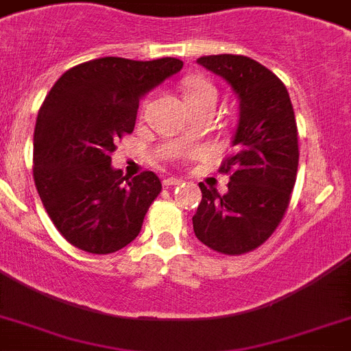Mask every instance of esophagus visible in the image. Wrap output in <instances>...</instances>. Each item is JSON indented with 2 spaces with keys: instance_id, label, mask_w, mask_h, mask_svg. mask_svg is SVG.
Wrapping results in <instances>:
<instances>
[{
  "instance_id": "esophagus-1",
  "label": "esophagus",
  "mask_w": 351,
  "mask_h": 351,
  "mask_svg": "<svg viewBox=\"0 0 351 351\" xmlns=\"http://www.w3.org/2000/svg\"><path fill=\"white\" fill-rule=\"evenodd\" d=\"M180 178H175V176H169V178H164V180H162V184L166 185V187H171V185H178L180 184Z\"/></svg>"
}]
</instances>
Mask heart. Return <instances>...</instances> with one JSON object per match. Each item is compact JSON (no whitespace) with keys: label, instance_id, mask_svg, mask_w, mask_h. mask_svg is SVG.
Listing matches in <instances>:
<instances>
[{"label":"heart","instance_id":"obj_1","mask_svg":"<svg viewBox=\"0 0 351 351\" xmlns=\"http://www.w3.org/2000/svg\"><path fill=\"white\" fill-rule=\"evenodd\" d=\"M216 95V88L213 84L200 79V77H191L189 81L185 82L184 97L185 101H193V99H204V97Z\"/></svg>","mask_w":351,"mask_h":351}]
</instances>
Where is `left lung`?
<instances>
[{
	"instance_id": "left-lung-1",
	"label": "left lung",
	"mask_w": 351,
	"mask_h": 351,
	"mask_svg": "<svg viewBox=\"0 0 351 351\" xmlns=\"http://www.w3.org/2000/svg\"><path fill=\"white\" fill-rule=\"evenodd\" d=\"M196 62L232 88L240 111L234 153L220 167L230 175L229 189L220 195L200 184L193 229L213 250L243 254L269 240L289 207L299 162L294 108L283 82L250 57L220 53Z\"/></svg>"
}]
</instances>
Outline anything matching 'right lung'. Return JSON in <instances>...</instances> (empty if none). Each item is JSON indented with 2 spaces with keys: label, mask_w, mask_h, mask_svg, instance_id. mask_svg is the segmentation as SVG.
Here are the masks:
<instances>
[{
  "label": "right lung",
  "mask_w": 351,
  "mask_h": 351,
  "mask_svg": "<svg viewBox=\"0 0 351 351\" xmlns=\"http://www.w3.org/2000/svg\"><path fill=\"white\" fill-rule=\"evenodd\" d=\"M175 57H101L59 77L37 113L34 182L50 220L77 249L110 254L135 240L162 184L111 166L115 142L135 128L142 97L178 73Z\"/></svg>",
  "instance_id": "right-lung-1"
}]
</instances>
